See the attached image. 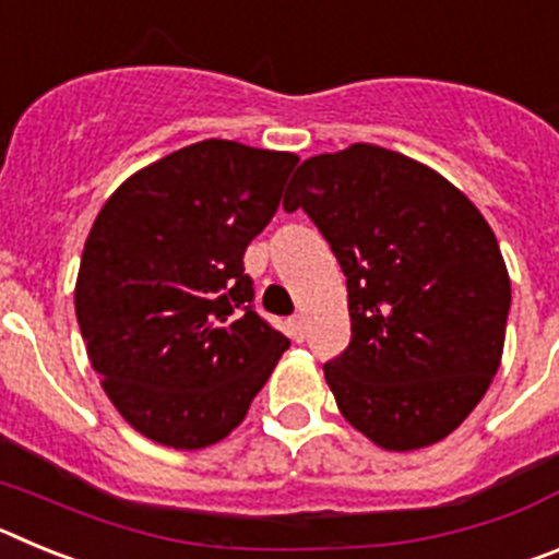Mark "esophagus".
<instances>
[{
  "mask_svg": "<svg viewBox=\"0 0 559 559\" xmlns=\"http://www.w3.org/2000/svg\"><path fill=\"white\" fill-rule=\"evenodd\" d=\"M290 330H294V338H296V341H302V338H305V316H302V313L294 316V319H290Z\"/></svg>",
  "mask_w": 559,
  "mask_h": 559,
  "instance_id": "34e87169",
  "label": "esophagus"
}]
</instances>
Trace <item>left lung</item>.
<instances>
[{"label":"left lung","instance_id":"left-lung-1","mask_svg":"<svg viewBox=\"0 0 559 559\" xmlns=\"http://www.w3.org/2000/svg\"><path fill=\"white\" fill-rule=\"evenodd\" d=\"M283 206L308 212L347 276L353 338L324 364L344 419L383 451L456 431L501 367L512 299L476 204L423 162L355 142L305 159Z\"/></svg>","mask_w":559,"mask_h":559}]
</instances>
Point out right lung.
Segmentation results:
<instances>
[{
	"label": "right lung",
	"instance_id": "1",
	"mask_svg": "<svg viewBox=\"0 0 559 559\" xmlns=\"http://www.w3.org/2000/svg\"><path fill=\"white\" fill-rule=\"evenodd\" d=\"M296 162L195 142L133 173L97 212L75 313L103 392L142 437L176 451L221 442L290 347L251 310L243 254Z\"/></svg>",
	"mask_w": 559,
	"mask_h": 559
}]
</instances>
